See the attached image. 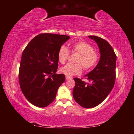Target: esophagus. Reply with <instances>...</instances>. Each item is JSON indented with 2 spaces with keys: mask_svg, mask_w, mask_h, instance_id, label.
Masks as SVG:
<instances>
[{
  "mask_svg": "<svg viewBox=\"0 0 134 134\" xmlns=\"http://www.w3.org/2000/svg\"><path fill=\"white\" fill-rule=\"evenodd\" d=\"M65 79H66V80H71V79H72V78L71 77L65 76Z\"/></svg>",
  "mask_w": 134,
  "mask_h": 134,
  "instance_id": "obj_1",
  "label": "esophagus"
}]
</instances>
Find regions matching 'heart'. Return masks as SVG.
<instances>
[{
	"mask_svg": "<svg viewBox=\"0 0 134 134\" xmlns=\"http://www.w3.org/2000/svg\"><path fill=\"white\" fill-rule=\"evenodd\" d=\"M72 53L80 54L76 62L77 64L68 63L60 69V72L66 76H73L82 72L83 66L86 70H90L96 65L99 60V55L94 51L91 45L85 41H79L71 46ZM70 56V51L65 45H62L58 50V60L64 64Z\"/></svg>",
	"mask_w": 134,
	"mask_h": 134,
	"instance_id": "heart-1",
	"label": "heart"
}]
</instances>
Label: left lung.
I'll return each instance as SVG.
<instances>
[{"label":"left lung","mask_w":134,"mask_h":134,"mask_svg":"<svg viewBox=\"0 0 134 134\" xmlns=\"http://www.w3.org/2000/svg\"><path fill=\"white\" fill-rule=\"evenodd\" d=\"M98 45L100 57L96 67L85 76L90 83L74 78L72 90L75 101L85 108H91L105 100L115 85L116 55L107 41L96 36H88Z\"/></svg>","instance_id":"left-lung-1"}]
</instances>
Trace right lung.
<instances>
[{
	"mask_svg": "<svg viewBox=\"0 0 134 134\" xmlns=\"http://www.w3.org/2000/svg\"><path fill=\"white\" fill-rule=\"evenodd\" d=\"M70 37L41 34L27 45L22 54L19 72L20 87L26 99L39 108L48 106L55 99L64 74L55 72L58 67V53Z\"/></svg>",
	"mask_w": 134,
	"mask_h": 134,
	"instance_id": "obj_1",
	"label": "right lung"
}]
</instances>
